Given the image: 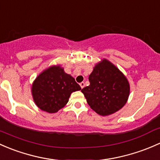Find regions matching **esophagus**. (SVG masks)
I'll use <instances>...</instances> for the list:
<instances>
[{
	"mask_svg": "<svg viewBox=\"0 0 160 160\" xmlns=\"http://www.w3.org/2000/svg\"><path fill=\"white\" fill-rule=\"evenodd\" d=\"M80 86H81V88H83L84 87H85V82H81V83H80Z\"/></svg>",
	"mask_w": 160,
	"mask_h": 160,
	"instance_id": "34e87169",
	"label": "esophagus"
}]
</instances>
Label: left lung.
<instances>
[{"label": "left lung", "instance_id": "1", "mask_svg": "<svg viewBox=\"0 0 160 160\" xmlns=\"http://www.w3.org/2000/svg\"><path fill=\"white\" fill-rule=\"evenodd\" d=\"M90 85L82 89L91 108L100 116L121 109L129 98L130 87L122 72L107 59L94 67L88 77Z\"/></svg>", "mask_w": 160, "mask_h": 160}]
</instances>
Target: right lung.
I'll return each mask as SVG.
<instances>
[{
	"label": "right lung",
	"mask_w": 160,
	"mask_h": 160,
	"mask_svg": "<svg viewBox=\"0 0 160 160\" xmlns=\"http://www.w3.org/2000/svg\"><path fill=\"white\" fill-rule=\"evenodd\" d=\"M81 90L75 78L65 73L60 65L44 70L34 81L31 87L36 105L48 113H55L68 103L73 92Z\"/></svg>",
	"instance_id": "right-lung-1"
}]
</instances>
